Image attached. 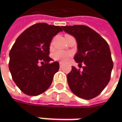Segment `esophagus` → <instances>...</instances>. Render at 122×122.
Listing matches in <instances>:
<instances>
[{
	"label": "esophagus",
	"instance_id": "34e87169",
	"mask_svg": "<svg viewBox=\"0 0 122 122\" xmlns=\"http://www.w3.org/2000/svg\"><path fill=\"white\" fill-rule=\"evenodd\" d=\"M59 66H60V68H62V67H63V63H62L61 62L59 63Z\"/></svg>",
	"mask_w": 122,
	"mask_h": 122
}]
</instances>
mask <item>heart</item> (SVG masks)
Instances as JSON below:
<instances>
[{"label": "heart", "instance_id": "obj_1", "mask_svg": "<svg viewBox=\"0 0 122 122\" xmlns=\"http://www.w3.org/2000/svg\"><path fill=\"white\" fill-rule=\"evenodd\" d=\"M71 56V53L69 51H62V50H58L56 51L54 55H53V58L54 60L56 61H60L62 62L66 61L68 60V59Z\"/></svg>", "mask_w": 122, "mask_h": 122}]
</instances>
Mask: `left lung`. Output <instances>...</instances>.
<instances>
[{
  "instance_id": "obj_1",
  "label": "left lung",
  "mask_w": 122,
  "mask_h": 122,
  "mask_svg": "<svg viewBox=\"0 0 122 122\" xmlns=\"http://www.w3.org/2000/svg\"><path fill=\"white\" fill-rule=\"evenodd\" d=\"M76 38L78 52L74 60L83 70L72 66L67 75L71 90L78 97L90 100L101 93L110 82L113 61L107 42L97 32L85 25L62 26Z\"/></svg>"
}]
</instances>
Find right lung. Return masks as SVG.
<instances>
[{
	"mask_svg": "<svg viewBox=\"0 0 122 122\" xmlns=\"http://www.w3.org/2000/svg\"><path fill=\"white\" fill-rule=\"evenodd\" d=\"M62 27L37 23L25 30L16 39L10 51L9 70L12 80L20 90L30 96L45 92L51 84L54 74L59 69L56 61L49 55L53 37Z\"/></svg>",
	"mask_w": 122,
	"mask_h": 122,
	"instance_id": "right-lung-1",
	"label": "right lung"
}]
</instances>
